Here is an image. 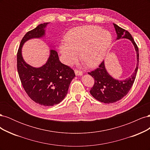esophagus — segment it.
<instances>
[{
	"label": "esophagus",
	"mask_w": 150,
	"mask_h": 150,
	"mask_svg": "<svg viewBox=\"0 0 150 150\" xmlns=\"http://www.w3.org/2000/svg\"><path fill=\"white\" fill-rule=\"evenodd\" d=\"M74 72H75V74H76V76H81V75H83V72L82 71L77 70V69H75Z\"/></svg>",
	"instance_id": "esophagus-1"
}]
</instances>
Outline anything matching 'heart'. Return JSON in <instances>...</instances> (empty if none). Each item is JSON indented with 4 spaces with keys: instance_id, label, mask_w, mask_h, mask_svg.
Here are the masks:
<instances>
[{
    "instance_id": "obj_1",
    "label": "heart",
    "mask_w": 150,
    "mask_h": 150,
    "mask_svg": "<svg viewBox=\"0 0 150 150\" xmlns=\"http://www.w3.org/2000/svg\"><path fill=\"white\" fill-rule=\"evenodd\" d=\"M60 44L59 51L67 64L79 57L89 67L98 66L105 57L112 44L111 34L94 25H86L71 29Z\"/></svg>"
}]
</instances>
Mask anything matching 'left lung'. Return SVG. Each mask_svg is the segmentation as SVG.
Instances as JSON below:
<instances>
[{
    "label": "left lung",
    "instance_id": "8db88e82",
    "mask_svg": "<svg viewBox=\"0 0 150 150\" xmlns=\"http://www.w3.org/2000/svg\"><path fill=\"white\" fill-rule=\"evenodd\" d=\"M113 25L117 34V40L122 38L128 39L133 44L135 51L137 52V64L133 74L129 78L121 81L112 78L108 74L104 61L101 63L97 69L88 72V74L94 79V86L89 91L91 94L99 101L108 104L120 101L128 94L134 82L139 64L138 47L133 37L128 31L115 24H113Z\"/></svg>",
    "mask_w": 150,
    "mask_h": 150
}]
</instances>
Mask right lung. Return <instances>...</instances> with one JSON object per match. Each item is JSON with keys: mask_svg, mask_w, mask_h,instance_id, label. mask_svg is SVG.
Masks as SVG:
<instances>
[{"mask_svg": "<svg viewBox=\"0 0 150 150\" xmlns=\"http://www.w3.org/2000/svg\"><path fill=\"white\" fill-rule=\"evenodd\" d=\"M49 22L40 24L27 33L21 40L17 54V67L22 86L32 100L40 105L52 106L66 97L71 81L75 77L71 68L61 63L55 50L50 51L47 62L40 67H34L24 61L21 49L24 42L45 35Z\"/></svg>", "mask_w": 150, "mask_h": 150, "instance_id": "right-lung-1", "label": "right lung"}]
</instances>
